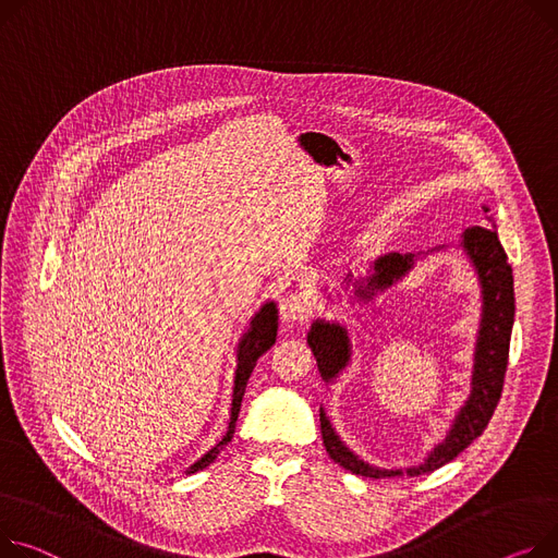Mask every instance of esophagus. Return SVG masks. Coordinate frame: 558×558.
<instances>
[{"label":"esophagus","mask_w":558,"mask_h":558,"mask_svg":"<svg viewBox=\"0 0 558 558\" xmlns=\"http://www.w3.org/2000/svg\"><path fill=\"white\" fill-rule=\"evenodd\" d=\"M312 310H314V305L305 293L291 291L280 299V316L284 323H291V325L303 323V320H307V316H312Z\"/></svg>","instance_id":"1"}]
</instances>
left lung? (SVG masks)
<instances>
[{"mask_svg":"<svg viewBox=\"0 0 558 558\" xmlns=\"http://www.w3.org/2000/svg\"><path fill=\"white\" fill-rule=\"evenodd\" d=\"M487 210L489 208L485 206V213ZM487 219L492 221V217ZM460 246L469 255L482 287V318H480L475 354H473L471 395L460 408V413L456 415L447 437L437 444L422 464L408 466V469H377L373 464L363 462L359 456H354L345 447V441L337 435V430H333V426L329 424V417L320 408V433H323L325 449L333 462L352 471L354 475L395 477L403 473L408 475L430 473L451 462L453 458H458L469 444L487 428L496 411L502 395L505 373H507L509 341H511L513 312H515L511 265L507 263V253L494 229L471 227L469 231H464ZM415 259H417L415 253L381 255L373 267L375 271L365 280H359L354 284V295L359 301H373L377 291H386L388 287H392L397 280H401L408 271H411L415 267ZM345 280L350 282L352 276L348 274ZM307 343L316 356L320 377L327 384L337 379L339 373H343L348 367L352 356V345H350L348 329L343 325L314 320L307 333Z\"/></svg>","mask_w":558,"mask_h":558,"instance_id":"obj_1","label":"left lung"}]
</instances>
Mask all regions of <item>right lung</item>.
I'll return each instance as SVG.
<instances>
[{"mask_svg":"<svg viewBox=\"0 0 558 558\" xmlns=\"http://www.w3.org/2000/svg\"><path fill=\"white\" fill-rule=\"evenodd\" d=\"M276 337H278V310H276V303H267V305H263V310H259L251 318V325H248L246 333L238 343V367H235V384H233L229 430H227L225 437H221L215 444V447L206 456H202L195 464H191L189 469H185V473H189V475L206 469L219 456V451L225 449L227 444L233 439L235 422H238L240 405H242V397H244V390H246V381H248V377L253 373L257 359L263 356L276 343Z\"/></svg>","mask_w":558,"mask_h":558,"instance_id":"1","label":"right lung"}]
</instances>
